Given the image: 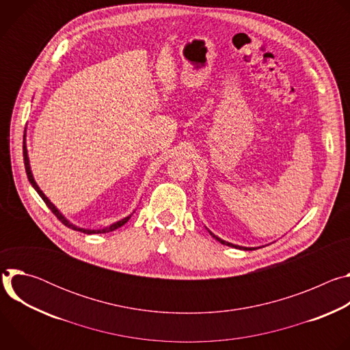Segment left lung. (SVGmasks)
<instances>
[{
  "label": "left lung",
  "mask_w": 350,
  "mask_h": 350,
  "mask_svg": "<svg viewBox=\"0 0 350 350\" xmlns=\"http://www.w3.org/2000/svg\"><path fill=\"white\" fill-rule=\"evenodd\" d=\"M209 231V230H208ZM211 232V231H209ZM211 235L213 237V238H216L220 243H223V245H227V246H232V247H237V249H243V251H254V249H258V247H245V246H238V245H234V243H230V242H227V241H224V239H221V238H219V237H216L213 232H211Z\"/></svg>",
  "instance_id": "1"
}]
</instances>
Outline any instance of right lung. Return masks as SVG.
<instances>
[{"label":"right lung","instance_id":"add662e5","mask_svg":"<svg viewBox=\"0 0 350 350\" xmlns=\"http://www.w3.org/2000/svg\"><path fill=\"white\" fill-rule=\"evenodd\" d=\"M23 161H25V169H26V174H27V178H29L30 184H31L33 188L38 192V195L42 198V201L45 202V205H46L49 209H51V212H53L66 227H69V228H72V230H76V231H80V232H84V234H105V232H111V231H115L116 228L122 227V226L126 224V223L129 221V219L131 217V215H130V216H127V217H124V219H122V220H119V221L111 224L109 227H105V228H101V230H87V228L76 227L75 224L69 223V221L65 219V216H64V215L54 206V204H53L51 201H49V199L42 193V191L40 189V187H38L37 183L34 181V177H33L31 170H30V163H29V157H27V148H26V139H25V137H23Z\"/></svg>","mask_w":350,"mask_h":350}]
</instances>
